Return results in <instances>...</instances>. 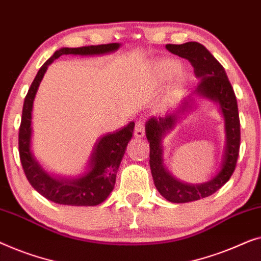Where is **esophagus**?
<instances>
[{
	"label": "esophagus",
	"mask_w": 261,
	"mask_h": 261,
	"mask_svg": "<svg viewBox=\"0 0 261 261\" xmlns=\"http://www.w3.org/2000/svg\"><path fill=\"white\" fill-rule=\"evenodd\" d=\"M136 138H143L145 136V126H144V120L141 119L136 123L135 132H134Z\"/></svg>",
	"instance_id": "obj_1"
}]
</instances>
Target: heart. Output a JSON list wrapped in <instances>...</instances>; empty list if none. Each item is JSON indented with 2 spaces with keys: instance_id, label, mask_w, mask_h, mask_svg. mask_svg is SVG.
Returning <instances> with one entry per match:
<instances>
[{
  "instance_id": "heart-1",
  "label": "heart",
  "mask_w": 261,
  "mask_h": 261,
  "mask_svg": "<svg viewBox=\"0 0 261 261\" xmlns=\"http://www.w3.org/2000/svg\"><path fill=\"white\" fill-rule=\"evenodd\" d=\"M175 69H176V65L171 61H162L159 65V71L163 78H169V76L175 72ZM183 83H185V75H183L182 73H178V74H176L174 76V79H172L171 87L174 90H178L182 87Z\"/></svg>"
}]
</instances>
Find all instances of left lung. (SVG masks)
Masks as SVG:
<instances>
[{
    "label": "left lung",
    "mask_w": 261,
    "mask_h": 261,
    "mask_svg": "<svg viewBox=\"0 0 261 261\" xmlns=\"http://www.w3.org/2000/svg\"><path fill=\"white\" fill-rule=\"evenodd\" d=\"M169 52L190 61L199 84L183 98L174 111L164 117H150L145 123V135L150 143V169L153 183L161 195L169 202L186 203L211 196L232 176L240 148V120L237 97L222 65L199 42L166 45ZM195 97L208 98L218 105L224 118L225 144L222 164L217 174L202 184L183 182L169 172L164 163L163 139L178 121Z\"/></svg>",
    "instance_id": "obj_1"
}]
</instances>
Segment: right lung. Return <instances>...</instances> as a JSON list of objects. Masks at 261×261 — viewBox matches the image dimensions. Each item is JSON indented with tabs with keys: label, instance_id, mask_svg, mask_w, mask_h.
<instances>
[{
	"label": "right lung",
	"instance_id": "add662e5",
	"mask_svg": "<svg viewBox=\"0 0 261 261\" xmlns=\"http://www.w3.org/2000/svg\"><path fill=\"white\" fill-rule=\"evenodd\" d=\"M120 43L85 46L79 48L58 49L39 69L31 89L24 98L19 132V150L22 167L29 183L46 199L65 205H97L108 199L115 188L117 171L125 153L127 143L134 132L135 123L130 122L113 132L100 136L83 171L75 176H59L49 172L33 152V106L48 66L61 56L94 57L104 56L119 49Z\"/></svg>",
	"mask_w": 261,
	"mask_h": 261
}]
</instances>
